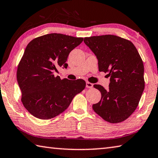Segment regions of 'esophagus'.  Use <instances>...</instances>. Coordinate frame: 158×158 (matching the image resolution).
Returning <instances> with one entry per match:
<instances>
[{
  "instance_id": "1",
  "label": "esophagus",
  "mask_w": 158,
  "mask_h": 158,
  "mask_svg": "<svg viewBox=\"0 0 158 158\" xmlns=\"http://www.w3.org/2000/svg\"><path fill=\"white\" fill-rule=\"evenodd\" d=\"M93 87V84H91V83L88 82V81L86 82V88H92Z\"/></svg>"
}]
</instances>
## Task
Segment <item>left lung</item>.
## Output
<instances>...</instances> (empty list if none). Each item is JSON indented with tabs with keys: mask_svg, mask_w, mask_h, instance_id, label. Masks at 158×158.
Wrapping results in <instances>:
<instances>
[{
	"mask_svg": "<svg viewBox=\"0 0 158 158\" xmlns=\"http://www.w3.org/2000/svg\"><path fill=\"white\" fill-rule=\"evenodd\" d=\"M85 44L95 54L99 70L108 73V90L93 86L102 94L94 111L110 123L124 121L135 110L144 89V64L132 42L115 35L85 37Z\"/></svg>",
	"mask_w": 158,
	"mask_h": 158,
	"instance_id": "8db88e82",
	"label": "left lung"
}]
</instances>
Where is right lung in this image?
Returning a JSON list of instances; mask_svg holds the SVG:
<instances>
[{
    "instance_id": "1",
    "label": "right lung",
    "mask_w": 158,
    "mask_h": 158,
    "mask_svg": "<svg viewBox=\"0 0 158 158\" xmlns=\"http://www.w3.org/2000/svg\"><path fill=\"white\" fill-rule=\"evenodd\" d=\"M84 38L48 34L31 41L18 65L16 78L24 107L36 118L49 119L66 110L85 81L55 77L57 68H67L70 52Z\"/></svg>"
}]
</instances>
